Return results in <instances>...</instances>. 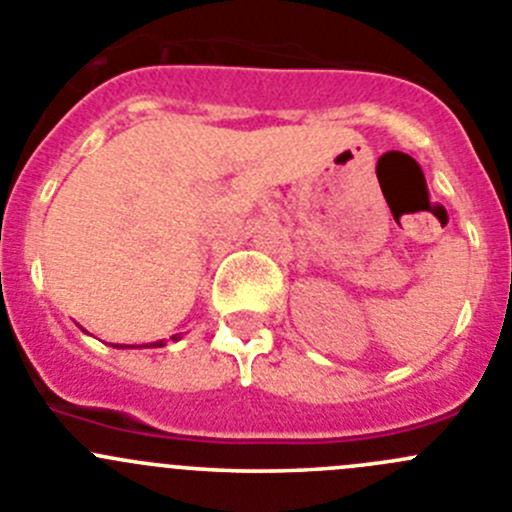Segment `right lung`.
Here are the masks:
<instances>
[{
	"instance_id": "right-lung-1",
	"label": "right lung",
	"mask_w": 512,
	"mask_h": 512,
	"mask_svg": "<svg viewBox=\"0 0 512 512\" xmlns=\"http://www.w3.org/2000/svg\"><path fill=\"white\" fill-rule=\"evenodd\" d=\"M172 340H180V335H175V337H172ZM162 345H165V342H162V340H160V342H152V345H150V347H162ZM122 347H124V345H122Z\"/></svg>"
}]
</instances>
